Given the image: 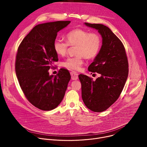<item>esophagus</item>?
Listing matches in <instances>:
<instances>
[{
  "instance_id": "obj_1",
  "label": "esophagus",
  "mask_w": 147,
  "mask_h": 147,
  "mask_svg": "<svg viewBox=\"0 0 147 147\" xmlns=\"http://www.w3.org/2000/svg\"><path fill=\"white\" fill-rule=\"evenodd\" d=\"M70 74H71V79L73 80H77L78 78V74L77 73H76L75 71H71L70 72Z\"/></svg>"
}]
</instances>
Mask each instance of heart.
Listing matches in <instances>:
<instances>
[{"mask_svg":"<svg viewBox=\"0 0 147 147\" xmlns=\"http://www.w3.org/2000/svg\"><path fill=\"white\" fill-rule=\"evenodd\" d=\"M66 41L55 39L53 46L55 52L62 56L67 53L69 46H76L77 55L69 57L63 62V66L71 70H80L84 63V57L87 59L95 57L102 46V39L99 34L81 28L69 31L66 35Z\"/></svg>","mask_w":147,"mask_h":147,"instance_id":"heart-1","label":"heart"}]
</instances>
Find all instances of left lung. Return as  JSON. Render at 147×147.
<instances>
[{
  "label": "left lung",
  "instance_id": "obj_1",
  "mask_svg": "<svg viewBox=\"0 0 147 147\" xmlns=\"http://www.w3.org/2000/svg\"><path fill=\"white\" fill-rule=\"evenodd\" d=\"M85 24L98 30L102 37L100 50L88 68L101 76L94 81L87 76H78L82 99L89 109L101 112L113 104L121 93L128 77L129 62L123 43L110 28L100 24Z\"/></svg>",
  "mask_w": 147,
  "mask_h": 147
}]
</instances>
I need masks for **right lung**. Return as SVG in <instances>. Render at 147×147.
Returning a JSON list of instances; mask_svg holds the SVG:
<instances>
[{
  "mask_svg": "<svg viewBox=\"0 0 147 147\" xmlns=\"http://www.w3.org/2000/svg\"><path fill=\"white\" fill-rule=\"evenodd\" d=\"M70 23L58 21L38 24L18 48L15 70L20 86L27 100L40 110L51 111L59 105L70 80L66 69H60L55 76L48 71L58 61L53 46L57 32Z\"/></svg>",
  "mask_w": 147,
  "mask_h": 147,
  "instance_id": "obj_1",
  "label": "right lung"
}]
</instances>
